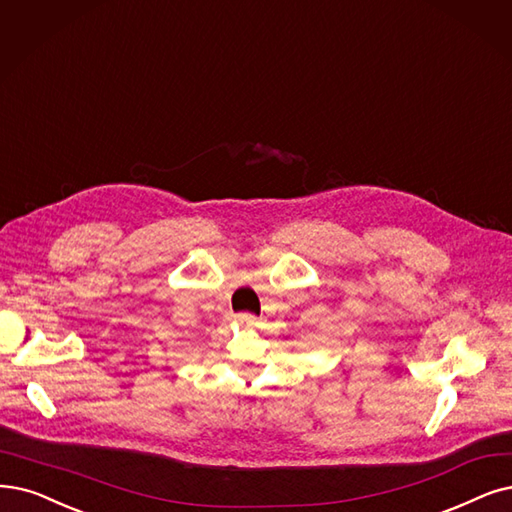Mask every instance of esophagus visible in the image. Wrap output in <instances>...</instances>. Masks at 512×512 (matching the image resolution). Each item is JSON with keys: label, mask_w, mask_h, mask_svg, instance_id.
Instances as JSON below:
<instances>
[{"label": "esophagus", "mask_w": 512, "mask_h": 512, "mask_svg": "<svg viewBox=\"0 0 512 512\" xmlns=\"http://www.w3.org/2000/svg\"><path fill=\"white\" fill-rule=\"evenodd\" d=\"M236 323L240 327H251L255 323V316L249 312H240V314H236Z\"/></svg>", "instance_id": "obj_1"}]
</instances>
